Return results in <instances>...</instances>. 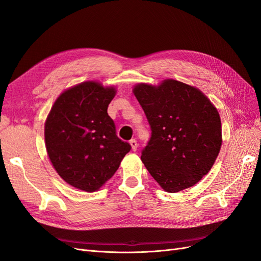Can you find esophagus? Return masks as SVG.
I'll use <instances>...</instances> for the list:
<instances>
[{"label":"esophagus","instance_id":"34e87169","mask_svg":"<svg viewBox=\"0 0 261 261\" xmlns=\"http://www.w3.org/2000/svg\"><path fill=\"white\" fill-rule=\"evenodd\" d=\"M129 144H130V146H132V150H133V151H136L137 147H138L137 141H136L135 139H132V140L129 141Z\"/></svg>","mask_w":261,"mask_h":261}]
</instances>
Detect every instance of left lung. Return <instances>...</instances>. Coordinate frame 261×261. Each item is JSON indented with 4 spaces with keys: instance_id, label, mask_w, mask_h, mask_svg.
<instances>
[{
    "instance_id": "8db88e82",
    "label": "left lung",
    "mask_w": 261,
    "mask_h": 261,
    "mask_svg": "<svg viewBox=\"0 0 261 261\" xmlns=\"http://www.w3.org/2000/svg\"><path fill=\"white\" fill-rule=\"evenodd\" d=\"M134 94L151 129L141 161L169 193L191 187L212 168L222 144L217 109L195 87L174 80L139 84Z\"/></svg>"
}]
</instances>
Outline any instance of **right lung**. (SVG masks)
Listing matches in <instances>:
<instances>
[{
    "instance_id": "obj_1",
    "label": "right lung",
    "mask_w": 261,
    "mask_h": 261,
    "mask_svg": "<svg viewBox=\"0 0 261 261\" xmlns=\"http://www.w3.org/2000/svg\"><path fill=\"white\" fill-rule=\"evenodd\" d=\"M113 87L86 82L63 92L44 126L45 147L59 175L81 191L92 193L111 178L130 145L116 135L108 107Z\"/></svg>"
}]
</instances>
